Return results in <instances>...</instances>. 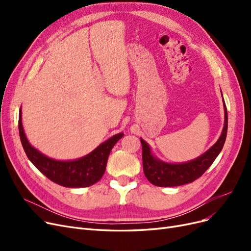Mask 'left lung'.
Here are the masks:
<instances>
[{"mask_svg": "<svg viewBox=\"0 0 251 251\" xmlns=\"http://www.w3.org/2000/svg\"><path fill=\"white\" fill-rule=\"evenodd\" d=\"M223 97V95H222ZM224 102V100H223ZM224 126L217 142L209 148L204 154L193 159L191 161L182 163H170L158 159L151 153V147L140 138L142 144V163L143 173L147 179L151 184L161 187L179 186L187 183L201 177L206 170L215 161V159L222 151L227 135L228 126V116L224 102Z\"/></svg>", "mask_w": 251, "mask_h": 251, "instance_id": "obj_1", "label": "left lung"}]
</instances>
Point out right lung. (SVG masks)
I'll return each mask as SVG.
<instances>
[{
  "label": "right lung",
  "instance_id": "add662e5",
  "mask_svg": "<svg viewBox=\"0 0 251 251\" xmlns=\"http://www.w3.org/2000/svg\"><path fill=\"white\" fill-rule=\"evenodd\" d=\"M19 132L22 146L29 160L48 179L65 187H87L100 181L104 174L110 151L124 136V133L112 136L81 158L56 160L42 154L29 143L22 124V107L19 114Z\"/></svg>",
  "mask_w": 251,
  "mask_h": 251
}]
</instances>
